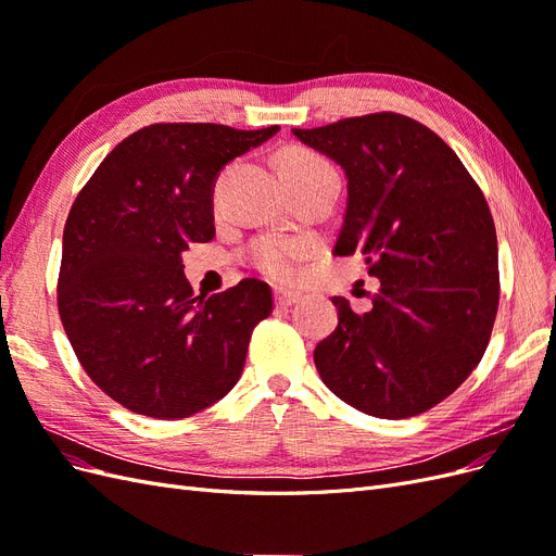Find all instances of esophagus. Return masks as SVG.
I'll return each mask as SVG.
<instances>
[{
	"label": "esophagus",
	"mask_w": 556,
	"mask_h": 556,
	"mask_svg": "<svg viewBox=\"0 0 556 556\" xmlns=\"http://www.w3.org/2000/svg\"><path fill=\"white\" fill-rule=\"evenodd\" d=\"M274 299H276L278 306L290 308V306H294L296 301L301 299V294L294 292V290H276V292H274Z\"/></svg>",
	"instance_id": "34e87169"
}]
</instances>
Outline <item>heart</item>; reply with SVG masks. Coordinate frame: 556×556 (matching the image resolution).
<instances>
[{
    "instance_id": "1",
    "label": "heart",
    "mask_w": 556,
    "mask_h": 556,
    "mask_svg": "<svg viewBox=\"0 0 556 556\" xmlns=\"http://www.w3.org/2000/svg\"><path fill=\"white\" fill-rule=\"evenodd\" d=\"M282 176L292 180H306L323 174H336L329 160L304 148H292L280 157ZM308 255V243L290 237H262L250 245V260L262 274L276 280H288L296 274L299 262Z\"/></svg>"
}]
</instances>
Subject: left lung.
Returning <instances> with one entry per match:
<instances>
[{
  "label": "left lung",
  "mask_w": 556,
  "mask_h": 556,
  "mask_svg": "<svg viewBox=\"0 0 556 556\" xmlns=\"http://www.w3.org/2000/svg\"><path fill=\"white\" fill-rule=\"evenodd\" d=\"M341 164L348 206L333 255H359L380 280L357 315L333 296L339 327L313 359L329 390L366 415L403 419L447 399L480 364L498 308L490 206L454 150L399 113L292 129Z\"/></svg>",
  "instance_id": "obj_1"
}]
</instances>
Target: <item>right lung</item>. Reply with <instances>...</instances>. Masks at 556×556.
<instances>
[{"label":"right lung","mask_w":556,"mask_h":556,"mask_svg":"<svg viewBox=\"0 0 556 556\" xmlns=\"http://www.w3.org/2000/svg\"><path fill=\"white\" fill-rule=\"evenodd\" d=\"M213 123H160L117 143L64 225L58 308L80 366L127 410L180 419L239 382L271 288L245 278L194 296L182 252L215 237L213 188L233 157L274 137Z\"/></svg>","instance_id":"add662e5"}]
</instances>
